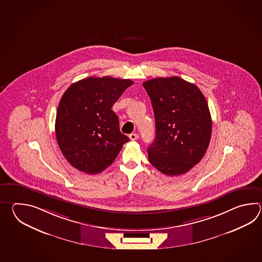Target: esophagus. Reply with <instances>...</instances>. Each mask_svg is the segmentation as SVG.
Segmentation results:
<instances>
[{
    "mask_svg": "<svg viewBox=\"0 0 262 262\" xmlns=\"http://www.w3.org/2000/svg\"><path fill=\"white\" fill-rule=\"evenodd\" d=\"M129 139H131V140H137V139H139V135L136 133H132L129 135Z\"/></svg>",
    "mask_w": 262,
    "mask_h": 262,
    "instance_id": "34e87169",
    "label": "esophagus"
}]
</instances>
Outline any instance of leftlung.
Here are the masks:
<instances>
[{
  "instance_id": "obj_1",
  "label": "left lung",
  "mask_w": 262,
  "mask_h": 262,
  "mask_svg": "<svg viewBox=\"0 0 262 262\" xmlns=\"http://www.w3.org/2000/svg\"><path fill=\"white\" fill-rule=\"evenodd\" d=\"M156 120V139L148 148L150 164L176 176L189 171L205 155L212 118L201 90L179 77L143 82Z\"/></svg>"
}]
</instances>
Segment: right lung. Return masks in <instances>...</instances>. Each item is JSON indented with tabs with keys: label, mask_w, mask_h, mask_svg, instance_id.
<instances>
[{
	"label": "right lung",
	"mask_w": 262,
	"mask_h": 262,
	"mask_svg": "<svg viewBox=\"0 0 262 262\" xmlns=\"http://www.w3.org/2000/svg\"><path fill=\"white\" fill-rule=\"evenodd\" d=\"M134 82L103 77L84 78L64 92L56 114L55 133L71 166L97 174L111 166L129 138L121 133L114 103Z\"/></svg>",
	"instance_id": "1"
}]
</instances>
